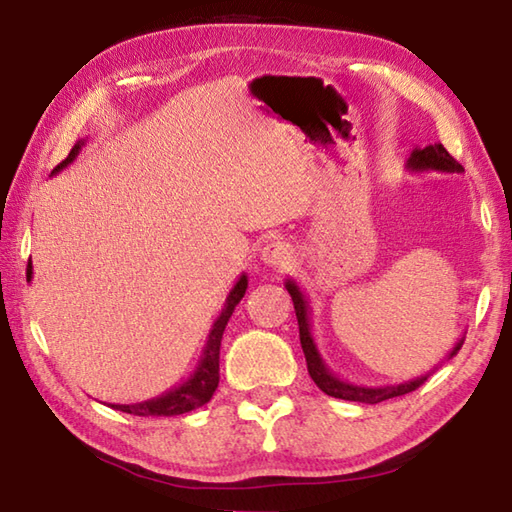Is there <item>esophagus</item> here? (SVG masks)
Instances as JSON below:
<instances>
[{
	"label": "esophagus",
	"instance_id": "obj_1",
	"mask_svg": "<svg viewBox=\"0 0 512 512\" xmlns=\"http://www.w3.org/2000/svg\"><path fill=\"white\" fill-rule=\"evenodd\" d=\"M291 247L289 243L280 241V238H276V241H271L263 247V252H260V260L267 267H287L291 263Z\"/></svg>",
	"mask_w": 512,
	"mask_h": 512
}]
</instances>
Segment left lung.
<instances>
[{
	"instance_id": "1",
	"label": "left lung",
	"mask_w": 512,
	"mask_h": 512,
	"mask_svg": "<svg viewBox=\"0 0 512 512\" xmlns=\"http://www.w3.org/2000/svg\"><path fill=\"white\" fill-rule=\"evenodd\" d=\"M406 170H411V172H448V174L464 172L462 165L446 152L442 143L426 145V148H415L409 156V161H406ZM285 287L289 291L291 300H294L298 329H300V344H302V351H305V360H307V369H309L311 380L318 384L320 391L331 395V398L349 400V402H364V404H378V402L398 398V395L415 391L433 373L431 371L426 375H420V378H413L409 382L387 384V387H362V384H351V382L340 380L336 373H331L325 360H322L320 351L316 347V340H314V336H311L309 302H307L305 294H302L300 287L291 278L287 280ZM462 344H464V336L455 342V347L451 353H448V358L457 356V351L462 349Z\"/></svg>"
}]
</instances>
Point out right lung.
Returning <instances> with one entry per match:
<instances>
[{
	"label": "right lung",
	"mask_w": 512,
	"mask_h": 512,
	"mask_svg": "<svg viewBox=\"0 0 512 512\" xmlns=\"http://www.w3.org/2000/svg\"><path fill=\"white\" fill-rule=\"evenodd\" d=\"M83 143H86V139L77 141L75 148H72L66 159L61 161L55 170H52V174H57L64 168H68V165L77 159V154L83 148ZM26 278L28 280L33 278V263H28ZM245 291H247V276L243 274L236 280L232 291L227 294L225 307L221 309V316L214 320L210 336H207V342H205L203 353H201V360H198L196 369L190 378H187L183 384H179V387L165 391L163 395H159V398L137 402V404H110L112 409L130 413V415H141V417H148V415L170 417V415H181L187 411H194V409H198V406L210 402L216 387H218V378H221V375H218V353H221L223 331L227 327L229 318H232L236 305L245 296Z\"/></svg>",
	"instance_id": "right-lung-1"
}]
</instances>
